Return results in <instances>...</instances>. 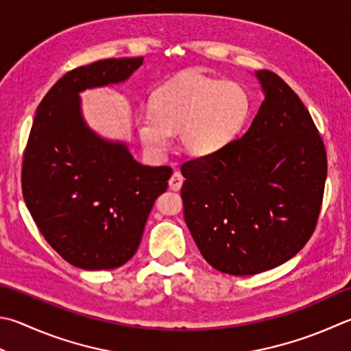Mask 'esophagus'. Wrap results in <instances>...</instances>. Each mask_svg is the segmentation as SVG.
<instances>
[{
    "mask_svg": "<svg viewBox=\"0 0 351 351\" xmlns=\"http://www.w3.org/2000/svg\"><path fill=\"white\" fill-rule=\"evenodd\" d=\"M182 184H183V176H182V173H178V171H174L173 176H171V178H169V188L173 189V191H178V189L182 188Z\"/></svg>",
    "mask_w": 351,
    "mask_h": 351,
    "instance_id": "esophagus-1",
    "label": "esophagus"
}]
</instances>
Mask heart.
Segmentation results:
<instances>
[{
    "label": "heart",
    "mask_w": 351,
    "mask_h": 351,
    "mask_svg": "<svg viewBox=\"0 0 351 351\" xmlns=\"http://www.w3.org/2000/svg\"><path fill=\"white\" fill-rule=\"evenodd\" d=\"M249 96L234 82L186 75L163 85L153 111L136 117L137 134L151 154L160 157L178 133L184 153L209 157L226 148L249 116Z\"/></svg>",
    "instance_id": "b5f03b06"
}]
</instances>
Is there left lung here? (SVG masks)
Listing matches in <instances>:
<instances>
[{
  "label": "left lung",
  "instance_id": "8db88e82",
  "mask_svg": "<svg viewBox=\"0 0 351 351\" xmlns=\"http://www.w3.org/2000/svg\"><path fill=\"white\" fill-rule=\"evenodd\" d=\"M264 101L241 138L182 165L184 221L210 266L255 275L289 261L313 234L327 156L298 95L255 71Z\"/></svg>",
  "mask_w": 351,
  "mask_h": 351
}]
</instances>
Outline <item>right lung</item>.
I'll return each mask as SVG.
<instances>
[{"instance_id": "add662e5", "label": "right lung", "mask_w": 351, "mask_h": 351, "mask_svg": "<svg viewBox=\"0 0 351 351\" xmlns=\"http://www.w3.org/2000/svg\"><path fill=\"white\" fill-rule=\"evenodd\" d=\"M143 58L105 59L69 71L33 119L23 162V195L50 246L85 270L116 269L141 244L156 198L173 169L138 163L122 141L88 127L82 91L128 81Z\"/></svg>"}]
</instances>
